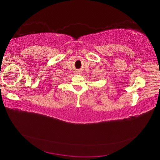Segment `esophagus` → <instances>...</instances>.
<instances>
[{
	"instance_id": "1",
	"label": "esophagus",
	"mask_w": 160,
	"mask_h": 160,
	"mask_svg": "<svg viewBox=\"0 0 160 160\" xmlns=\"http://www.w3.org/2000/svg\"><path fill=\"white\" fill-rule=\"evenodd\" d=\"M76 73H79V72H78V71H77V72H76Z\"/></svg>"
}]
</instances>
